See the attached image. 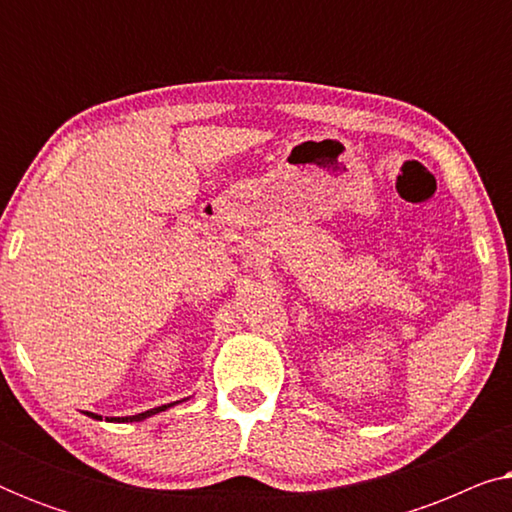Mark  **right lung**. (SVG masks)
Segmentation results:
<instances>
[{
  "instance_id": "add662e5",
  "label": "right lung",
  "mask_w": 512,
  "mask_h": 512,
  "mask_svg": "<svg viewBox=\"0 0 512 512\" xmlns=\"http://www.w3.org/2000/svg\"><path fill=\"white\" fill-rule=\"evenodd\" d=\"M177 403H181V401H174V403H167V405H158V408L139 412V415H130V417H107V422H142V419H149L153 415H158V412H165L167 408H172V405H177ZM86 415L93 417V419H100V422H102V417L95 415V412H86Z\"/></svg>"
}]
</instances>
